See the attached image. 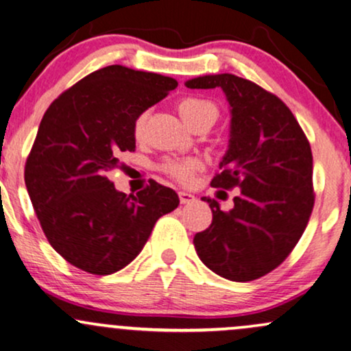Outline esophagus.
Segmentation results:
<instances>
[{
  "mask_svg": "<svg viewBox=\"0 0 351 351\" xmlns=\"http://www.w3.org/2000/svg\"><path fill=\"white\" fill-rule=\"evenodd\" d=\"M178 196H180L181 204H189V202H193L194 199H196V197H194V194L188 193V191H180Z\"/></svg>",
  "mask_w": 351,
  "mask_h": 351,
  "instance_id": "obj_1",
  "label": "esophagus"
}]
</instances>
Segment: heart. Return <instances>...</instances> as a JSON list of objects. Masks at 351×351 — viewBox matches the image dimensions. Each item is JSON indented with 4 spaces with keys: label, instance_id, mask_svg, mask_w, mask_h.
Here are the masks:
<instances>
[{
    "label": "heart",
    "instance_id": "obj_1",
    "mask_svg": "<svg viewBox=\"0 0 351 351\" xmlns=\"http://www.w3.org/2000/svg\"><path fill=\"white\" fill-rule=\"evenodd\" d=\"M178 112L180 116L186 121V124H191V122L206 116L217 117V106L214 103H210L209 99L188 96V98H183L178 103ZM145 119L147 116L142 114V116H138L137 121H135L134 132L137 137H141L143 134ZM197 167H199V162H197V160H180V162H170L165 165V171L170 173L173 178L181 181V183H188V181H191Z\"/></svg>",
    "mask_w": 351,
    "mask_h": 351
}]
</instances>
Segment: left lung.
Here are the masks:
<instances>
[{"label":"left lung","mask_w":351,"mask_h":351,"mask_svg":"<svg viewBox=\"0 0 351 351\" xmlns=\"http://www.w3.org/2000/svg\"><path fill=\"white\" fill-rule=\"evenodd\" d=\"M184 84L191 90L221 88L229 101V149L210 184L239 188L230 210L202 197L213 210V223L194 235V248L219 276L256 280L280 267L309 222L314 208L309 141L289 108L250 80L219 73Z\"/></svg>","instance_id":"1"}]
</instances>
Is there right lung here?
Instances as JSON below:
<instances>
[{
	"label": "right lung",
	"mask_w": 351,
	"mask_h": 351,
	"mask_svg": "<svg viewBox=\"0 0 351 351\" xmlns=\"http://www.w3.org/2000/svg\"><path fill=\"white\" fill-rule=\"evenodd\" d=\"M178 86L175 78L109 65L50 104L26 162V188L53 250L83 271L106 276L142 252L155 222L178 208L157 181L117 191L108 171L135 150L134 124Z\"/></svg>",
	"instance_id": "right-lung-1"
}]
</instances>
